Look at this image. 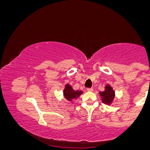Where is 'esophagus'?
<instances>
[{
    "mask_svg": "<svg viewBox=\"0 0 150 150\" xmlns=\"http://www.w3.org/2000/svg\"><path fill=\"white\" fill-rule=\"evenodd\" d=\"M87 90L88 92H92L93 91V88H87Z\"/></svg>",
    "mask_w": 150,
    "mask_h": 150,
    "instance_id": "esophagus-1",
    "label": "esophagus"
}]
</instances>
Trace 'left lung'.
Masks as SVG:
<instances>
[{
    "instance_id": "8db88e82",
    "label": "left lung",
    "mask_w": 150,
    "mask_h": 150,
    "mask_svg": "<svg viewBox=\"0 0 150 150\" xmlns=\"http://www.w3.org/2000/svg\"><path fill=\"white\" fill-rule=\"evenodd\" d=\"M99 95L101 98V100L105 104L111 105L113 103L115 97V90H113L110 84H107L105 86V90L99 92Z\"/></svg>"
}]
</instances>
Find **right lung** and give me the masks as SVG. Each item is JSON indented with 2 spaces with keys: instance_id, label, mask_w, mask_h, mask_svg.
Segmentation results:
<instances>
[{
  "instance_id": "1",
  "label": "right lung",
  "mask_w": 150,
  "mask_h": 150,
  "mask_svg": "<svg viewBox=\"0 0 150 150\" xmlns=\"http://www.w3.org/2000/svg\"><path fill=\"white\" fill-rule=\"evenodd\" d=\"M81 94H83V91L74 90L72 86L69 83H67L64 86V90H63V96L67 100L70 101V102H73V100L79 98Z\"/></svg>"
}]
</instances>
